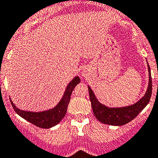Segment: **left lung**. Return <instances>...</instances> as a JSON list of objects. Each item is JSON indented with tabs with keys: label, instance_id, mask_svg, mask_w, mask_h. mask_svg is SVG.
Here are the masks:
<instances>
[{
	"label": "left lung",
	"instance_id": "left-lung-1",
	"mask_svg": "<svg viewBox=\"0 0 158 158\" xmlns=\"http://www.w3.org/2000/svg\"><path fill=\"white\" fill-rule=\"evenodd\" d=\"M148 71H149V84H148L146 92L138 102L127 106L109 107L100 103L98 100L96 98L93 90L88 86L90 100L91 102V106H92L93 112L96 118L104 124L118 126V127L130 123V121L135 118L139 114L140 112L147 106L151 98L152 78L149 64H148Z\"/></svg>",
	"mask_w": 158,
	"mask_h": 158
}]
</instances>
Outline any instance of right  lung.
Instances as JSON below:
<instances>
[{
    "mask_svg": "<svg viewBox=\"0 0 158 158\" xmlns=\"http://www.w3.org/2000/svg\"><path fill=\"white\" fill-rule=\"evenodd\" d=\"M79 83H80V79L79 76H75L68 83V87H66L63 98L52 109L41 112L25 111V110L18 109L13 104V101L10 99L11 104L13 106L15 112H16V114L20 115L21 118L40 128L49 129L60 123V121L64 118L67 113V109H68L70 99H71V93L73 91L75 86Z\"/></svg>",
    "mask_w": 158,
    "mask_h": 158,
    "instance_id": "right-lung-1",
    "label": "right lung"
}]
</instances>
